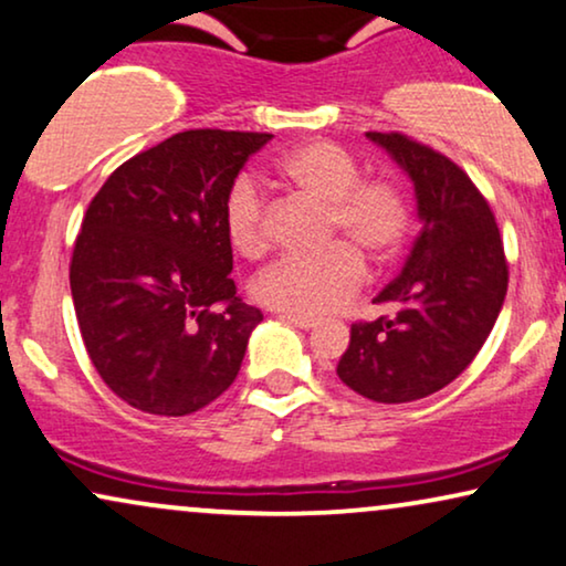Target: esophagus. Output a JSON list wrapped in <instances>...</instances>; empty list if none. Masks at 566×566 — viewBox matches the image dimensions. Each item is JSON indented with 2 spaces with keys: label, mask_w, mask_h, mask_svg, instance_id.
I'll list each match as a JSON object with an SVG mask.
<instances>
[{
  "label": "esophagus",
  "mask_w": 566,
  "mask_h": 566,
  "mask_svg": "<svg viewBox=\"0 0 566 566\" xmlns=\"http://www.w3.org/2000/svg\"><path fill=\"white\" fill-rule=\"evenodd\" d=\"M281 319H285V322H291V325H296L298 329H314L319 325L317 319H310V317H296V314H283Z\"/></svg>",
  "instance_id": "1"
}]
</instances>
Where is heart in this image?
<instances>
[{
	"label": "heart",
	"instance_id": "obj_1",
	"mask_svg": "<svg viewBox=\"0 0 566 566\" xmlns=\"http://www.w3.org/2000/svg\"><path fill=\"white\" fill-rule=\"evenodd\" d=\"M285 187L325 202L327 239L337 241L317 256H285L262 270L252 293L270 310L296 317H325L348 304L361 289L371 260H390L408 233V202L390 179H361L356 158L340 145L314 139L298 145L281 164ZM268 202L252 179L241 176L223 200V229L231 247L244 256L268 249Z\"/></svg>",
	"mask_w": 566,
	"mask_h": 566
}]
</instances>
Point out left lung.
I'll return each mask as SVG.
<instances>
[{
    "instance_id": "1",
    "label": "left lung",
    "mask_w": 566,
    "mask_h": 566,
    "mask_svg": "<svg viewBox=\"0 0 566 566\" xmlns=\"http://www.w3.org/2000/svg\"><path fill=\"white\" fill-rule=\"evenodd\" d=\"M366 137L413 181L421 233L374 298L395 314L350 327L337 377L374 402H410L468 369L502 312L510 273L494 212L460 166L398 132Z\"/></svg>"
}]
</instances>
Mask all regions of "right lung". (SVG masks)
I'll list each match as a JSON object with an SVG mask.
<instances>
[{"mask_svg":"<svg viewBox=\"0 0 566 566\" xmlns=\"http://www.w3.org/2000/svg\"><path fill=\"white\" fill-rule=\"evenodd\" d=\"M265 132L189 129L87 205L70 289L87 356L132 408L195 413L237 379L262 312L237 296L223 200Z\"/></svg>","mask_w":566,"mask_h":566,"instance_id":"right-lung-1","label":"right lung"}]
</instances>
